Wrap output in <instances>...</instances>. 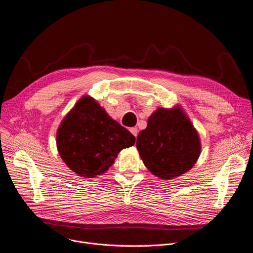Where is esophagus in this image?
Instances as JSON below:
<instances>
[{"label":"esophagus","mask_w":253,"mask_h":253,"mask_svg":"<svg viewBox=\"0 0 253 253\" xmlns=\"http://www.w3.org/2000/svg\"><path fill=\"white\" fill-rule=\"evenodd\" d=\"M130 132H131V133H132V134H133L135 137L138 135V129H137L136 127H133V128H131V129H130Z\"/></svg>","instance_id":"34e87169"}]
</instances>
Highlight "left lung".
Returning <instances> with one entry per match:
<instances>
[{"label": "left lung", "mask_w": 253, "mask_h": 253, "mask_svg": "<svg viewBox=\"0 0 253 253\" xmlns=\"http://www.w3.org/2000/svg\"><path fill=\"white\" fill-rule=\"evenodd\" d=\"M136 147L148 170L170 180L189 171L201 152L198 132L180 106L158 108L139 132Z\"/></svg>", "instance_id": "left-lung-1"}]
</instances>
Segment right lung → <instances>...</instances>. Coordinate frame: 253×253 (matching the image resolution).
Wrapping results in <instances>:
<instances>
[{
    "label": "right lung",
    "mask_w": 253,
    "mask_h": 253,
    "mask_svg": "<svg viewBox=\"0 0 253 253\" xmlns=\"http://www.w3.org/2000/svg\"><path fill=\"white\" fill-rule=\"evenodd\" d=\"M59 155L81 177L105 173L135 137L108 115L90 96H83L62 120L56 135Z\"/></svg>",
    "instance_id": "1"
}]
</instances>
